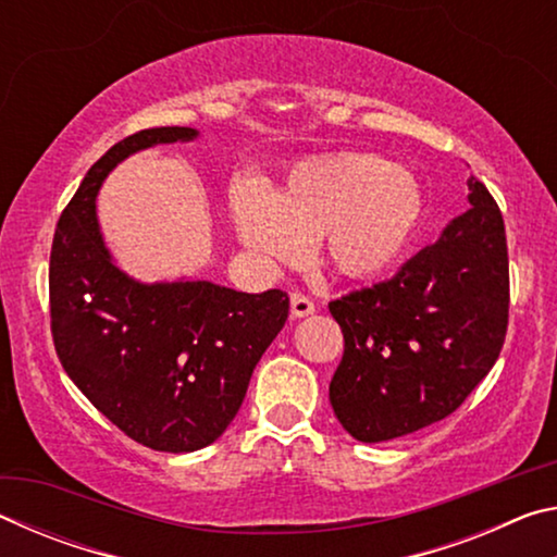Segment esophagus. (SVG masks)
I'll return each mask as SVG.
<instances>
[{
	"mask_svg": "<svg viewBox=\"0 0 557 557\" xmlns=\"http://www.w3.org/2000/svg\"><path fill=\"white\" fill-rule=\"evenodd\" d=\"M289 307H292V317L295 319H305L309 314H314V301L305 295H299V292H295V295L289 297Z\"/></svg>",
	"mask_w": 557,
	"mask_h": 557,
	"instance_id": "obj_1",
	"label": "esophagus"
}]
</instances>
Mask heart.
Listing matches in <instances>:
<instances>
[{
  "label": "heart",
  "mask_w": 557,
  "mask_h": 557,
  "mask_svg": "<svg viewBox=\"0 0 557 557\" xmlns=\"http://www.w3.org/2000/svg\"><path fill=\"white\" fill-rule=\"evenodd\" d=\"M240 243L265 260H295L307 240L338 275L373 280L408 248L422 219L414 176L383 157L344 152L299 162L277 194L256 182L231 191Z\"/></svg>",
  "instance_id": "heart-1"
}]
</instances>
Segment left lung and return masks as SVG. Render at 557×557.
<instances>
[{"mask_svg":"<svg viewBox=\"0 0 557 557\" xmlns=\"http://www.w3.org/2000/svg\"><path fill=\"white\" fill-rule=\"evenodd\" d=\"M467 186L471 209L398 275L329 305L344 332L329 400L358 442H388L447 418L502 354L504 219L479 178Z\"/></svg>","mask_w":557,"mask_h":557,"instance_id":"8db88e82","label":"left lung"}]
</instances>
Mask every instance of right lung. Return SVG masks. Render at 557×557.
<instances>
[{"label":"right lung","mask_w":557,"mask_h":557,"mask_svg":"<svg viewBox=\"0 0 557 557\" xmlns=\"http://www.w3.org/2000/svg\"><path fill=\"white\" fill-rule=\"evenodd\" d=\"M194 139V127H152L110 147L61 213L49 268L51 332L69 379L127 437L174 455L223 435L289 314L280 289L143 282L112 258L98 221L102 182L143 149Z\"/></svg>","instance_id":"1"}]
</instances>
